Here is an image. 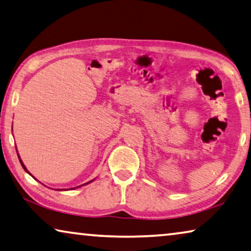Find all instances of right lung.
Listing matches in <instances>:
<instances>
[{
	"label": "right lung",
	"mask_w": 251,
	"mask_h": 251,
	"mask_svg": "<svg viewBox=\"0 0 251 251\" xmlns=\"http://www.w3.org/2000/svg\"><path fill=\"white\" fill-rule=\"evenodd\" d=\"M20 163H21V165H22V166H23V169H25V171H26V172H27V170H26V169H25V164H23V162H22V161H21V158H20ZM90 182H91V181H90ZM90 182H87V183H90ZM87 183H86V184H87ZM77 188H78V186H77Z\"/></svg>",
	"instance_id": "1"
}]
</instances>
